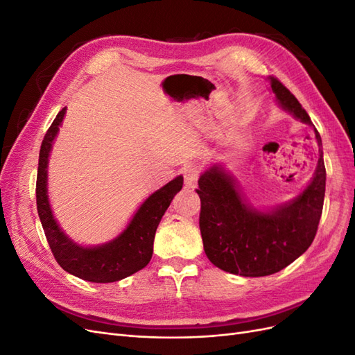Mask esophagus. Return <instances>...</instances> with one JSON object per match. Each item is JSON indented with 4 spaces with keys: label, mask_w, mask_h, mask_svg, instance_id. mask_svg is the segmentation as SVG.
Returning a JSON list of instances; mask_svg holds the SVG:
<instances>
[{
    "label": "esophagus",
    "mask_w": 355,
    "mask_h": 355,
    "mask_svg": "<svg viewBox=\"0 0 355 355\" xmlns=\"http://www.w3.org/2000/svg\"><path fill=\"white\" fill-rule=\"evenodd\" d=\"M200 176V166L197 164H189L184 168V178H185V187L188 188H196L197 180Z\"/></svg>",
    "instance_id": "obj_1"
}]
</instances>
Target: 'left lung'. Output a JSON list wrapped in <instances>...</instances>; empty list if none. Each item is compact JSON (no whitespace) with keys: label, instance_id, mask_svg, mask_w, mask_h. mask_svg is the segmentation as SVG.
<instances>
[{"label":"left lung","instance_id":"left-lung-1","mask_svg":"<svg viewBox=\"0 0 355 355\" xmlns=\"http://www.w3.org/2000/svg\"><path fill=\"white\" fill-rule=\"evenodd\" d=\"M280 108L314 128L318 163L308 185L272 207L256 209L237 180L220 163L210 164L198 179L200 231L209 261L241 277L271 275L296 261L313 243L323 211L326 168L323 144L302 105L277 78L270 80Z\"/></svg>","mask_w":355,"mask_h":355}]
</instances>
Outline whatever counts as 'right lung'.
<instances>
[{
    "mask_svg": "<svg viewBox=\"0 0 355 355\" xmlns=\"http://www.w3.org/2000/svg\"><path fill=\"white\" fill-rule=\"evenodd\" d=\"M63 108L47 130L40 149L37 175V210L49 245L58 263L67 272L92 283H114L145 268L153 257L158 223L171 200L182 189L184 176H176L168 184L149 196L135 211L127 227L108 243L83 245L73 241L60 228L49 200V158L59 127L65 118Z\"/></svg>",
    "mask_w": 355,
    "mask_h": 355,
    "instance_id": "right-lung-1",
    "label": "right lung"
}]
</instances>
